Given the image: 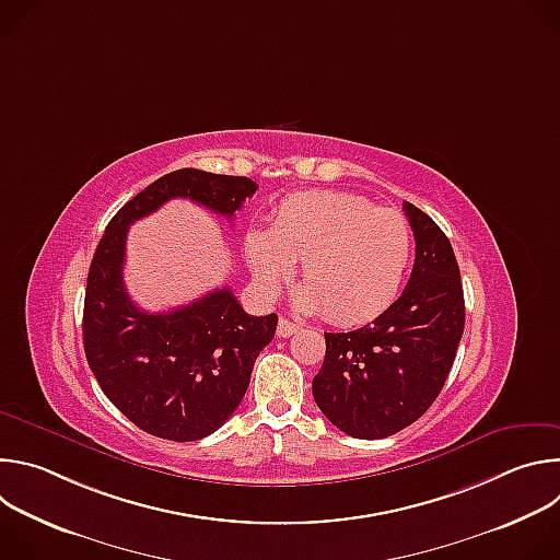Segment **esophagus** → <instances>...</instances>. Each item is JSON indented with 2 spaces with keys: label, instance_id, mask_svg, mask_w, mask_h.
<instances>
[{
  "label": "esophagus",
  "instance_id": "esophagus-1",
  "mask_svg": "<svg viewBox=\"0 0 560 560\" xmlns=\"http://www.w3.org/2000/svg\"><path fill=\"white\" fill-rule=\"evenodd\" d=\"M301 330V326L299 324H294V322H288V318H279V326H277V337H281V339H288V337H292L294 332H299Z\"/></svg>",
  "mask_w": 560,
  "mask_h": 560
}]
</instances>
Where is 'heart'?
I'll use <instances>...</instances> for the list:
<instances>
[{
  "label": "heart",
  "instance_id": "obj_1",
  "mask_svg": "<svg viewBox=\"0 0 560 560\" xmlns=\"http://www.w3.org/2000/svg\"><path fill=\"white\" fill-rule=\"evenodd\" d=\"M415 255L410 221L352 192L314 190L285 197L270 228L246 236V259L257 285L275 294L301 261L296 303L326 310L337 324H361L401 292Z\"/></svg>",
  "mask_w": 560,
  "mask_h": 560
}]
</instances>
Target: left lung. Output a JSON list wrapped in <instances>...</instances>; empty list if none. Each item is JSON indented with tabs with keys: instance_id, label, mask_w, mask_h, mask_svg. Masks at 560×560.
<instances>
[{
	"instance_id": "obj_1",
	"label": "left lung",
	"mask_w": 560,
	"mask_h": 560,
	"mask_svg": "<svg viewBox=\"0 0 560 560\" xmlns=\"http://www.w3.org/2000/svg\"><path fill=\"white\" fill-rule=\"evenodd\" d=\"M417 257L410 281L372 324L324 332L326 359L312 378L314 401L354 439H385L421 419L441 394L465 326L458 264L445 232L404 203Z\"/></svg>"
}]
</instances>
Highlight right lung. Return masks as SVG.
<instances>
[{"label": "right lung", "mask_w": 560, "mask_h": 560, "mask_svg": "<svg viewBox=\"0 0 560 560\" xmlns=\"http://www.w3.org/2000/svg\"><path fill=\"white\" fill-rule=\"evenodd\" d=\"M255 192L248 177L175 171L132 197L95 250L84 299L86 359L113 406L152 436L184 443L219 430L242 404L277 314L244 312L230 288L171 312L139 310L124 285L128 225L175 197L232 221Z\"/></svg>", "instance_id": "add662e5"}]
</instances>
